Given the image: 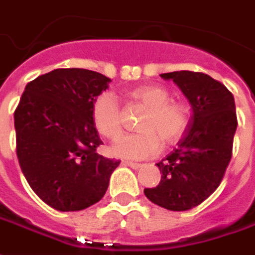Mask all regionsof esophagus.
<instances>
[{
  "instance_id": "obj_1",
  "label": "esophagus",
  "mask_w": 255,
  "mask_h": 255,
  "mask_svg": "<svg viewBox=\"0 0 255 255\" xmlns=\"http://www.w3.org/2000/svg\"><path fill=\"white\" fill-rule=\"evenodd\" d=\"M122 165L129 166V167H131V169H136V170L141 167V163H136V162H130V160H124V162H122Z\"/></svg>"
}]
</instances>
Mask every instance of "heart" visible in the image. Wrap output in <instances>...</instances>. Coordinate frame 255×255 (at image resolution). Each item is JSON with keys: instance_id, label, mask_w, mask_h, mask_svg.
Instances as JSON below:
<instances>
[{"instance_id": "1", "label": "heart", "mask_w": 255, "mask_h": 255, "mask_svg": "<svg viewBox=\"0 0 255 255\" xmlns=\"http://www.w3.org/2000/svg\"><path fill=\"white\" fill-rule=\"evenodd\" d=\"M129 97L145 107L137 124L140 131L119 137L111 147L115 156L125 159H147L159 152L162 141L173 144L185 133L189 125L188 107L170 100L169 90L158 85H144L129 92ZM92 119L97 131L115 138L122 131V110L113 92H103L92 106Z\"/></svg>"}]
</instances>
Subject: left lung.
<instances>
[{"label":"left lung","mask_w":255,"mask_h":255,"mask_svg":"<svg viewBox=\"0 0 255 255\" xmlns=\"http://www.w3.org/2000/svg\"><path fill=\"white\" fill-rule=\"evenodd\" d=\"M160 77L171 79L187 96L192 117L178 147L156 163L160 182L144 194L163 209L185 211L207 199L223 181L238 126L234 95L203 73L174 71Z\"/></svg>","instance_id":"left-lung-1"}]
</instances>
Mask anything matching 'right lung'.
I'll use <instances>...</instances> for the list:
<instances>
[{"mask_svg": "<svg viewBox=\"0 0 255 255\" xmlns=\"http://www.w3.org/2000/svg\"><path fill=\"white\" fill-rule=\"evenodd\" d=\"M111 79L84 68H57L26 85L15 110L16 155L28 185L59 211L84 210L106 195L121 160L103 144L92 106Z\"/></svg>", "mask_w": 255, "mask_h": 255, "instance_id": "add662e5", "label": "right lung"}]
</instances>
